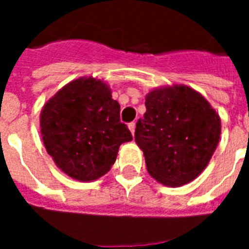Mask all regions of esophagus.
I'll return each mask as SVG.
<instances>
[{
  "label": "esophagus",
  "mask_w": 249,
  "mask_h": 249,
  "mask_svg": "<svg viewBox=\"0 0 249 249\" xmlns=\"http://www.w3.org/2000/svg\"><path fill=\"white\" fill-rule=\"evenodd\" d=\"M128 128L129 130L132 132V134H134V132H136V123H134V121H133V123H129Z\"/></svg>",
  "instance_id": "34e87169"
}]
</instances>
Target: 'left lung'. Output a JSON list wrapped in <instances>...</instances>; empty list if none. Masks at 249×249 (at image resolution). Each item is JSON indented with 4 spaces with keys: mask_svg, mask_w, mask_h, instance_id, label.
I'll return each mask as SVG.
<instances>
[{
    "mask_svg": "<svg viewBox=\"0 0 249 249\" xmlns=\"http://www.w3.org/2000/svg\"><path fill=\"white\" fill-rule=\"evenodd\" d=\"M136 142L152 178L170 187L189 183L205 169L221 134L218 113L186 85L158 88L146 95Z\"/></svg>",
    "mask_w": 249,
    "mask_h": 249,
    "instance_id": "8db88e82",
    "label": "left lung"
}]
</instances>
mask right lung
Listing matches in <instances>:
<instances>
[{"label":"right lung","instance_id":"obj_1","mask_svg":"<svg viewBox=\"0 0 249 249\" xmlns=\"http://www.w3.org/2000/svg\"><path fill=\"white\" fill-rule=\"evenodd\" d=\"M41 136L56 166L77 181L105 176L121 143L133 140L120 105L102 80L80 77L63 86L41 111Z\"/></svg>","mask_w":249,"mask_h":249}]
</instances>
